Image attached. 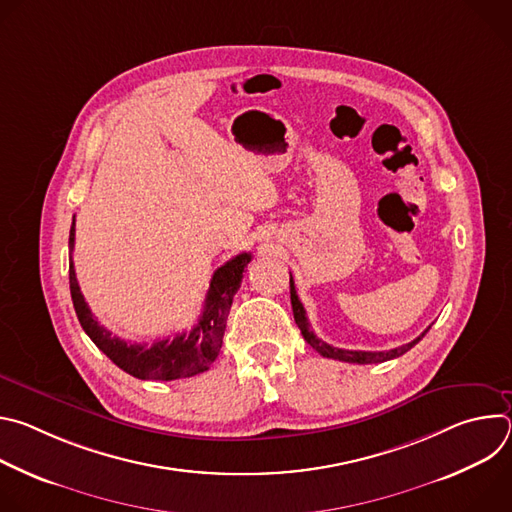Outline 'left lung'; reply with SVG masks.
Listing matches in <instances>:
<instances>
[{
	"label": "left lung",
	"instance_id": "1",
	"mask_svg": "<svg viewBox=\"0 0 512 512\" xmlns=\"http://www.w3.org/2000/svg\"><path fill=\"white\" fill-rule=\"evenodd\" d=\"M289 294H291V310H294V318H296V324L298 328L302 330V336L304 340L314 348L318 350L322 356L326 358H334V360H342V362H356V364H375V362H385V360H391V358H397L401 354H405L407 350H411L427 332L423 330L421 336H417L415 340L399 346V348H391V350H381V352H369V350H344V348H336V346H330L328 342L320 340L312 330H310V322L306 318V310L296 294V285H294V277H291L289 273Z\"/></svg>",
	"mask_w": 512,
	"mask_h": 512
}]
</instances>
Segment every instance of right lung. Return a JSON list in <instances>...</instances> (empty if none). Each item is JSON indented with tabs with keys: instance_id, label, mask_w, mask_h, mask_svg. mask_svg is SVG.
I'll return each instance as SVG.
<instances>
[{
	"instance_id": "add662e5",
	"label": "right lung",
	"mask_w": 512,
	"mask_h": 512,
	"mask_svg": "<svg viewBox=\"0 0 512 512\" xmlns=\"http://www.w3.org/2000/svg\"><path fill=\"white\" fill-rule=\"evenodd\" d=\"M70 251L75 249V218H72ZM251 261V253H241L218 267L210 279L208 294L204 300V312L196 326L190 332L176 334L160 342L148 344H131L113 336L103 328L93 312L89 310L75 273V263L68 261V279H70V296L75 304L77 318L87 332V336L103 350L117 367L141 381H174L184 377H194L208 371L210 364L216 360L223 346V336L227 328V316L233 304L237 289L241 287L243 271Z\"/></svg>"
}]
</instances>
